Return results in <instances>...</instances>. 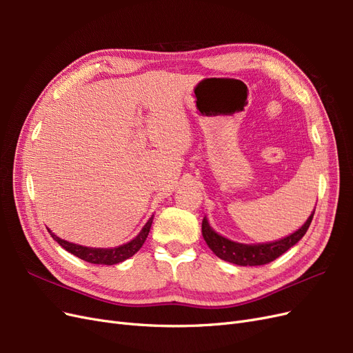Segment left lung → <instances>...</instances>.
Segmentation results:
<instances>
[{
	"mask_svg": "<svg viewBox=\"0 0 353 353\" xmlns=\"http://www.w3.org/2000/svg\"><path fill=\"white\" fill-rule=\"evenodd\" d=\"M314 213L315 210L311 213V216L307 218V221L297 231L290 234V236L272 243L241 244V243L231 241L213 231L206 218H203V222H201V234H203V239H205V241L210 248V250L215 253L218 258L240 266H258V265H265L275 261L288 249L293 248V245L306 234L309 225H311L312 222Z\"/></svg>",
	"mask_w": 353,
	"mask_h": 353,
	"instance_id": "1",
	"label": "left lung"
}]
</instances>
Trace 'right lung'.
Returning <instances> with one entry per match:
<instances>
[{
  "instance_id": "add662e5",
  "label": "right lung",
  "mask_w": 353,
  "mask_h": 353,
  "mask_svg": "<svg viewBox=\"0 0 353 353\" xmlns=\"http://www.w3.org/2000/svg\"><path fill=\"white\" fill-rule=\"evenodd\" d=\"M153 218H150L147 221V223L144 225V228L140 231L138 236L131 240L130 243L122 244L119 248H113V249H95V248H85V245H79L74 243H69L66 240H61L60 237H57L56 234H52L50 230V236L54 239L63 249L68 250L69 253L78 256L82 261L90 262V263H97V265H114L126 261L128 258H131L138 250L141 249V245L144 244L148 232H150V227H152Z\"/></svg>"
}]
</instances>
